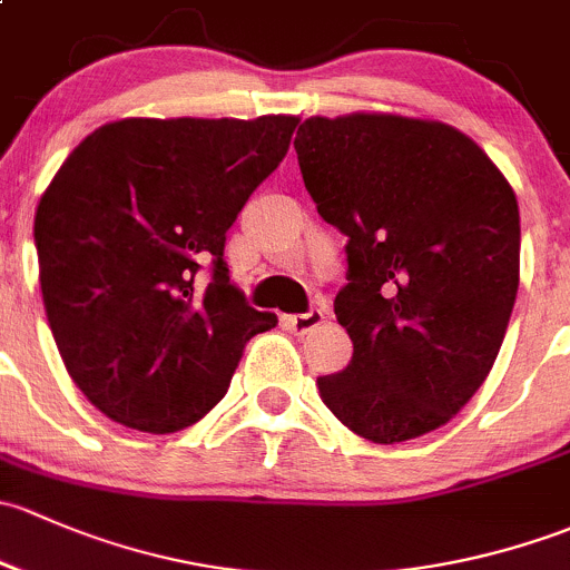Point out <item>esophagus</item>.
I'll return each mask as SVG.
<instances>
[{"instance_id": "obj_1", "label": "esophagus", "mask_w": 570, "mask_h": 570, "mask_svg": "<svg viewBox=\"0 0 570 570\" xmlns=\"http://www.w3.org/2000/svg\"><path fill=\"white\" fill-rule=\"evenodd\" d=\"M324 318H326V309L313 307V309H307V313L283 315V324H285V328H291L293 334H307L324 324Z\"/></svg>"}]
</instances>
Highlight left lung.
I'll use <instances>...</instances> for the list:
<instances>
[{
  "label": "left lung",
  "instance_id": "left-lung-1",
  "mask_svg": "<svg viewBox=\"0 0 570 570\" xmlns=\"http://www.w3.org/2000/svg\"><path fill=\"white\" fill-rule=\"evenodd\" d=\"M315 208L345 244L334 315L354 356L318 392L375 444L436 431L494 365L519 291V203L453 126L309 117L293 142Z\"/></svg>",
  "mask_w": 570,
  "mask_h": 570
}]
</instances>
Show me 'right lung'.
Wrapping results in <instances>:
<instances>
[{"label":"right lung","instance_id":"right-lung-1","mask_svg":"<svg viewBox=\"0 0 570 570\" xmlns=\"http://www.w3.org/2000/svg\"><path fill=\"white\" fill-rule=\"evenodd\" d=\"M296 122H107L43 191L35 246L46 318L73 384L109 420L184 431L225 397L246 340L277 326L230 285L225 242Z\"/></svg>","mask_w":570,"mask_h":570}]
</instances>
